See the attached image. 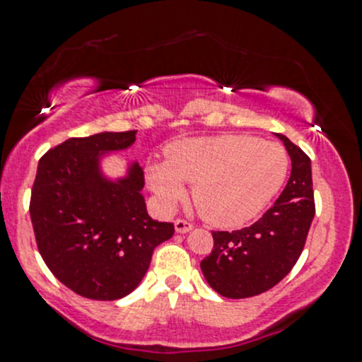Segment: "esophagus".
Here are the masks:
<instances>
[{"instance_id": "esophagus-1", "label": "esophagus", "mask_w": 362, "mask_h": 362, "mask_svg": "<svg viewBox=\"0 0 362 362\" xmlns=\"http://www.w3.org/2000/svg\"><path fill=\"white\" fill-rule=\"evenodd\" d=\"M192 228H194V226L190 223H187V221H184V219H177L175 221V230L178 234L189 233V230H192Z\"/></svg>"}]
</instances>
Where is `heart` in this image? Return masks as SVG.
<instances>
[{"instance_id":"b5f03b06","label":"heart","mask_w":362,"mask_h":362,"mask_svg":"<svg viewBox=\"0 0 362 362\" xmlns=\"http://www.w3.org/2000/svg\"><path fill=\"white\" fill-rule=\"evenodd\" d=\"M288 155L250 134L187 138L165 148V163L145 167L146 184L165 211L192 184L200 216L217 228H239L264 211L288 175Z\"/></svg>"}]
</instances>
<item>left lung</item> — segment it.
<instances>
[{
  "label": "left lung",
  "instance_id": "left-lung-1",
  "mask_svg": "<svg viewBox=\"0 0 362 362\" xmlns=\"http://www.w3.org/2000/svg\"><path fill=\"white\" fill-rule=\"evenodd\" d=\"M276 136L288 151L291 173L275 206L250 228L214 230L212 252L200 261L209 285L226 298L255 297L288 275L315 216L310 158L286 136Z\"/></svg>",
  "mask_w": 362,
  "mask_h": 362
}]
</instances>
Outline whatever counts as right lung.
I'll use <instances>...</instances> for the list:
<instances>
[{
  "label": "right lung",
  "mask_w": 362,
  "mask_h": 362,
  "mask_svg": "<svg viewBox=\"0 0 362 362\" xmlns=\"http://www.w3.org/2000/svg\"><path fill=\"white\" fill-rule=\"evenodd\" d=\"M136 132L69 138L38 162L30 217L43 261L81 297L117 300L136 288L153 250L173 236L172 223L146 212L143 170L107 178L101 160L129 148Z\"/></svg>",
  "instance_id": "1"
}]
</instances>
